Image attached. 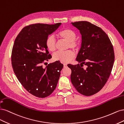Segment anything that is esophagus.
<instances>
[{"label":"esophagus","mask_w":124,"mask_h":124,"mask_svg":"<svg viewBox=\"0 0 124 124\" xmlns=\"http://www.w3.org/2000/svg\"><path fill=\"white\" fill-rule=\"evenodd\" d=\"M63 65H64V68H65V67H66L67 66V65H66V64H64Z\"/></svg>","instance_id":"esophagus-1"}]
</instances>
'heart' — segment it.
Returning a JSON list of instances; mask_svg holds the SVG:
<instances>
[{
    "label": "heart",
    "mask_w": 124,
    "mask_h": 124,
    "mask_svg": "<svg viewBox=\"0 0 124 124\" xmlns=\"http://www.w3.org/2000/svg\"><path fill=\"white\" fill-rule=\"evenodd\" d=\"M59 36L61 38L69 42V47L75 49L78 46V43L75 40L76 38V33L70 29H65L59 33ZM46 46L50 51H54L55 50V37L54 35H50L47 38ZM75 57V54L71 50L64 51H58L53 55V59L55 61H59L63 63H68L70 62Z\"/></svg>",
    "instance_id": "b5f03b06"
}]
</instances>
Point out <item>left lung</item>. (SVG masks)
<instances>
[{
  "label": "left lung",
  "instance_id": "1",
  "mask_svg": "<svg viewBox=\"0 0 124 124\" xmlns=\"http://www.w3.org/2000/svg\"><path fill=\"white\" fill-rule=\"evenodd\" d=\"M71 23L81 35L76 58L80 64L67 65L71 70V82L79 93L89 96L98 92L110 76L114 62L113 48L101 28L86 21ZM83 64L87 66L86 69L82 67Z\"/></svg>",
  "mask_w": 124,
  "mask_h": 124
}]
</instances>
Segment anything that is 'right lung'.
I'll return each mask as SVG.
<instances>
[{
    "label": "right lung",
    "mask_w": 124,
    "mask_h": 124,
    "mask_svg": "<svg viewBox=\"0 0 124 124\" xmlns=\"http://www.w3.org/2000/svg\"><path fill=\"white\" fill-rule=\"evenodd\" d=\"M61 24L28 26L15 39L11 57L14 72L23 87L36 97L48 96L56 88L63 65L57 61L44 68L42 64L51 58L47 38Z\"/></svg>",
    "instance_id": "add662e5"
}]
</instances>
